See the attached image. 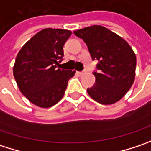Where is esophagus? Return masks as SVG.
Masks as SVG:
<instances>
[{
  "mask_svg": "<svg viewBox=\"0 0 151 151\" xmlns=\"http://www.w3.org/2000/svg\"><path fill=\"white\" fill-rule=\"evenodd\" d=\"M77 73H78L79 76H82L83 75V73H83V72H77Z\"/></svg>",
  "mask_w": 151,
  "mask_h": 151,
  "instance_id": "obj_1",
  "label": "esophagus"
}]
</instances>
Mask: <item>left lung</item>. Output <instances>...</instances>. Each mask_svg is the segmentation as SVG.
<instances>
[{
  "label": "left lung",
  "mask_w": 151,
  "mask_h": 151,
  "mask_svg": "<svg viewBox=\"0 0 151 151\" xmlns=\"http://www.w3.org/2000/svg\"><path fill=\"white\" fill-rule=\"evenodd\" d=\"M86 43L92 60H98L95 85L87 88L95 101L111 105L120 101L134 82L136 56L128 43L108 29L94 25L73 32Z\"/></svg>",
  "instance_id": "left-lung-1"
}]
</instances>
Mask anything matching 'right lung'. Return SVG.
Instances as JSON below:
<instances>
[{"label": "right lung", "mask_w": 151, "mask_h": 151, "mask_svg": "<svg viewBox=\"0 0 151 151\" xmlns=\"http://www.w3.org/2000/svg\"><path fill=\"white\" fill-rule=\"evenodd\" d=\"M72 32L45 29L19 50L13 75L19 90L31 103L42 108L56 105L64 95L75 71L58 68L64 56L63 45Z\"/></svg>", "instance_id": "1"}]
</instances>
